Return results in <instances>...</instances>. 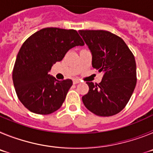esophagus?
Returning <instances> with one entry per match:
<instances>
[{"label":"esophagus","mask_w":153,"mask_h":153,"mask_svg":"<svg viewBox=\"0 0 153 153\" xmlns=\"http://www.w3.org/2000/svg\"><path fill=\"white\" fill-rule=\"evenodd\" d=\"M73 82H74V84H77V83H79L80 81L78 79H73Z\"/></svg>","instance_id":"obj_1"}]
</instances>
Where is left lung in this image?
Wrapping results in <instances>:
<instances>
[{
    "mask_svg": "<svg viewBox=\"0 0 153 153\" xmlns=\"http://www.w3.org/2000/svg\"><path fill=\"white\" fill-rule=\"evenodd\" d=\"M92 53V66L103 73L102 81L86 82L89 92L82 97L83 104L94 114L111 117L122 111L136 85L134 55L124 40L102 30H80Z\"/></svg>",
    "mask_w": 153,
    "mask_h": 153,
    "instance_id": "obj_1",
    "label": "left lung"
}]
</instances>
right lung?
<instances>
[{
    "label": "right lung",
    "mask_w": 153,
    "mask_h": 153,
    "mask_svg": "<svg viewBox=\"0 0 153 153\" xmlns=\"http://www.w3.org/2000/svg\"><path fill=\"white\" fill-rule=\"evenodd\" d=\"M83 45L77 31L57 27L41 29L25 40L17 56L12 78L17 97L27 109L47 115L61 107L73 81L57 80L50 75V70L69 50Z\"/></svg>",
    "instance_id": "1"
}]
</instances>
